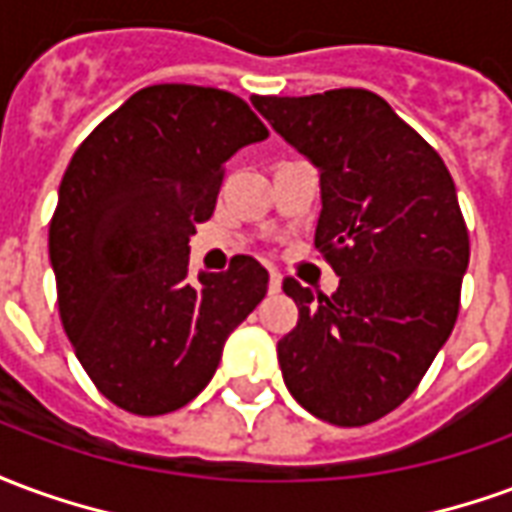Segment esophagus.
<instances>
[{
  "label": "esophagus",
  "mask_w": 512,
  "mask_h": 512,
  "mask_svg": "<svg viewBox=\"0 0 512 512\" xmlns=\"http://www.w3.org/2000/svg\"><path fill=\"white\" fill-rule=\"evenodd\" d=\"M268 290H271V293H279V290H282V274H279V271H271V274H268Z\"/></svg>",
  "instance_id": "esophagus-1"
}]
</instances>
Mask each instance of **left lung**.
<instances>
[{"label":"left lung","instance_id":"8db88e82","mask_svg":"<svg viewBox=\"0 0 512 512\" xmlns=\"http://www.w3.org/2000/svg\"><path fill=\"white\" fill-rule=\"evenodd\" d=\"M321 175L315 249L340 277L312 296L288 277L299 323L277 343L290 395L323 422H376L417 389L447 343L469 266V233L441 156L384 98L329 90L252 95Z\"/></svg>","mask_w":512,"mask_h":512}]
</instances>
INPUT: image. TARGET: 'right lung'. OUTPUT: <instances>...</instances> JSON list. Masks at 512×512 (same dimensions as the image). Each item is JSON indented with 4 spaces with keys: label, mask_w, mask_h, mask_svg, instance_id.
<instances>
[{
    "label": "right lung",
    "mask_w": 512,
    "mask_h": 512,
    "mask_svg": "<svg viewBox=\"0 0 512 512\" xmlns=\"http://www.w3.org/2000/svg\"><path fill=\"white\" fill-rule=\"evenodd\" d=\"M266 136L238 95L153 84L73 153L49 257L65 334L115 406L139 417L186 406L266 296L268 271L249 255L189 274V238L211 219L224 161Z\"/></svg>",
    "instance_id": "add662e5"
}]
</instances>
